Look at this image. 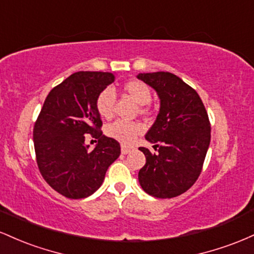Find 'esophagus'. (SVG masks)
<instances>
[{"instance_id": "obj_1", "label": "esophagus", "mask_w": 254, "mask_h": 254, "mask_svg": "<svg viewBox=\"0 0 254 254\" xmlns=\"http://www.w3.org/2000/svg\"><path fill=\"white\" fill-rule=\"evenodd\" d=\"M121 150H122V154H129L131 150H132V147L131 145H127V144H122L121 147Z\"/></svg>"}]
</instances>
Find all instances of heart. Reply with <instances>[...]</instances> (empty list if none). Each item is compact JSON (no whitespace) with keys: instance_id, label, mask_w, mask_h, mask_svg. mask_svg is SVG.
<instances>
[{"instance_id":"heart-1","label":"heart","mask_w":254,"mask_h":254,"mask_svg":"<svg viewBox=\"0 0 254 254\" xmlns=\"http://www.w3.org/2000/svg\"><path fill=\"white\" fill-rule=\"evenodd\" d=\"M123 90L139 105L142 115L148 112V104L151 101V90L148 84L139 80H130L123 84ZM116 93L111 87L104 88L95 99V109L101 118L111 119L115 115ZM143 132V127L139 123L127 121H116L110 124L106 133L123 144H130L139 133Z\"/></svg>"}]
</instances>
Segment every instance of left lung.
<instances>
[{"label":"left lung","mask_w":254,"mask_h":254,"mask_svg":"<svg viewBox=\"0 0 254 254\" xmlns=\"http://www.w3.org/2000/svg\"><path fill=\"white\" fill-rule=\"evenodd\" d=\"M156 90L160 112L145 133L156 153L139 147L145 165L138 172L142 189L156 198H173L196 183L210 144V122L202 99L192 87L167 71L139 74Z\"/></svg>","instance_id":"obj_1"}]
</instances>
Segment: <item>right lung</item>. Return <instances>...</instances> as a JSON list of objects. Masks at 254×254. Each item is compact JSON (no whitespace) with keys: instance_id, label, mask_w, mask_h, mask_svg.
Instances as JSON below:
<instances>
[{"instance_id":"add662e5","label":"right lung","mask_w":254,"mask_h":254,"mask_svg":"<svg viewBox=\"0 0 254 254\" xmlns=\"http://www.w3.org/2000/svg\"><path fill=\"white\" fill-rule=\"evenodd\" d=\"M115 78L112 72H74L44 101L33 127L37 164L45 182L64 197L80 199L94 193L121 155V144L103 135L95 109L98 94ZM88 134L98 139L92 152L84 143Z\"/></svg>"}]
</instances>
